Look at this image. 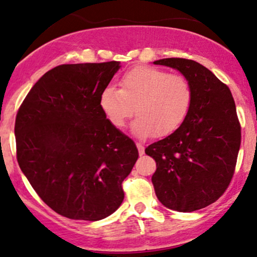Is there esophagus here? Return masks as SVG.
Instances as JSON below:
<instances>
[{
    "instance_id": "1",
    "label": "esophagus",
    "mask_w": 257,
    "mask_h": 257,
    "mask_svg": "<svg viewBox=\"0 0 257 257\" xmlns=\"http://www.w3.org/2000/svg\"><path fill=\"white\" fill-rule=\"evenodd\" d=\"M137 147H138V150H139V155L143 156L144 152H145V147H144L143 144H140V143H137Z\"/></svg>"
}]
</instances>
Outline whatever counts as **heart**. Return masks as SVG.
Masks as SVG:
<instances>
[{"instance_id": "obj_1", "label": "heart", "mask_w": 257, "mask_h": 257, "mask_svg": "<svg viewBox=\"0 0 257 257\" xmlns=\"http://www.w3.org/2000/svg\"><path fill=\"white\" fill-rule=\"evenodd\" d=\"M119 85L120 89L114 85L102 89L100 108L116 128H123L135 111L138 117L131 131L140 139L172 134L184 122L192 102V87L185 76L156 67H134L122 76Z\"/></svg>"}]
</instances>
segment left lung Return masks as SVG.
<instances>
[{"label":"left lung","instance_id":"left-lung-1","mask_svg":"<svg viewBox=\"0 0 257 257\" xmlns=\"http://www.w3.org/2000/svg\"><path fill=\"white\" fill-rule=\"evenodd\" d=\"M153 64L178 70L192 87L181 125L145 150L157 164L152 184L159 202L191 213L216 202L231 182L240 147L234 100L228 87L197 61L167 58Z\"/></svg>","mask_w":257,"mask_h":257}]
</instances>
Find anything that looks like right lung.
Here are the masks:
<instances>
[{"mask_svg":"<svg viewBox=\"0 0 257 257\" xmlns=\"http://www.w3.org/2000/svg\"><path fill=\"white\" fill-rule=\"evenodd\" d=\"M119 61L60 65L26 95L16 118L17 159L34 190L55 213L99 221L122 204V182L139 152L99 105Z\"/></svg>","mask_w":257,"mask_h":257,"instance_id":"right-lung-1","label":"right lung"}]
</instances>
